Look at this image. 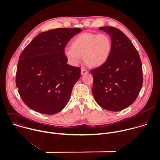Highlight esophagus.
<instances>
[{
	"mask_svg": "<svg viewBox=\"0 0 160 160\" xmlns=\"http://www.w3.org/2000/svg\"><path fill=\"white\" fill-rule=\"evenodd\" d=\"M88 72H89V71L87 69H86L84 68H81V74L82 75H84V74H87Z\"/></svg>",
	"mask_w": 160,
	"mask_h": 160,
	"instance_id": "esophagus-1",
	"label": "esophagus"
}]
</instances>
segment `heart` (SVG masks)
I'll list each match as a JSON object with an SVG mask.
<instances>
[{
    "instance_id": "heart-1",
    "label": "heart",
    "mask_w": 160,
    "mask_h": 160,
    "mask_svg": "<svg viewBox=\"0 0 160 160\" xmlns=\"http://www.w3.org/2000/svg\"><path fill=\"white\" fill-rule=\"evenodd\" d=\"M111 50L110 38L104 33H90L78 35L67 47L64 53L71 64L78 66L82 60L92 67L102 66L108 58Z\"/></svg>"
}]
</instances>
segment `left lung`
<instances>
[{
  "mask_svg": "<svg viewBox=\"0 0 160 160\" xmlns=\"http://www.w3.org/2000/svg\"><path fill=\"white\" fill-rule=\"evenodd\" d=\"M99 30L110 36L111 50L106 62L91 71L93 96L102 108L120 111L134 102L141 90L142 61L135 47L122 31L112 27Z\"/></svg>",
  "mask_w": 160,
  "mask_h": 160,
  "instance_id": "left-lung-1",
  "label": "left lung"
}]
</instances>
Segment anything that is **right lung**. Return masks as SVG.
<instances>
[{"label": "right lung", "mask_w": 160, "mask_h": 160, "mask_svg": "<svg viewBox=\"0 0 160 160\" xmlns=\"http://www.w3.org/2000/svg\"><path fill=\"white\" fill-rule=\"evenodd\" d=\"M82 31L61 28L39 33L19 58L16 86L23 102L43 114L58 113L68 104L81 76L80 68L67 64L64 48Z\"/></svg>", "instance_id": "1"}]
</instances>
